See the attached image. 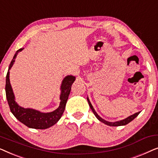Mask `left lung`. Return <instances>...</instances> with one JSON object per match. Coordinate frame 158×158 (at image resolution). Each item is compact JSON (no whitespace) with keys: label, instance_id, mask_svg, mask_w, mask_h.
I'll return each instance as SVG.
<instances>
[{"label":"left lung","instance_id":"1","mask_svg":"<svg viewBox=\"0 0 158 158\" xmlns=\"http://www.w3.org/2000/svg\"><path fill=\"white\" fill-rule=\"evenodd\" d=\"M87 100H88V104L90 106V108L91 109L92 111L94 112V115L96 116V117L98 118V119L100 121V122H103V124H106V125H109V126H111V127H118V126H124V125H126L127 124H129V122H131V121L133 119H135V118L137 117V116L139 115L140 111L139 112H137V113L132 114V115L128 116V117L124 118V119H122V120H120V121H117V122H108V121L103 119V118H101L100 116L98 115V114L96 113V111H95L94 108L93 107V106L91 104V103H90V101L89 100V98H88V97H87Z\"/></svg>","mask_w":158,"mask_h":158}]
</instances>
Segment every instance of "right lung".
<instances>
[{"instance_id":"1","label":"right lung","mask_w":158,"mask_h":158,"mask_svg":"<svg viewBox=\"0 0 158 158\" xmlns=\"http://www.w3.org/2000/svg\"><path fill=\"white\" fill-rule=\"evenodd\" d=\"M23 49V48H21L16 51L11 62H10L9 68H8L6 80V98H7L10 111L19 122L29 128L36 129H47L55 125L61 118L64 109H65L68 96L70 95L71 86L75 81V77L72 75H67L62 80L61 85H60V92L61 93H60V106L55 111L44 113V112H41L34 109H30V108L25 109V108L21 106L15 100V96L10 83L9 75L10 70L14 65L17 55L19 52H21Z\"/></svg>"}]
</instances>
